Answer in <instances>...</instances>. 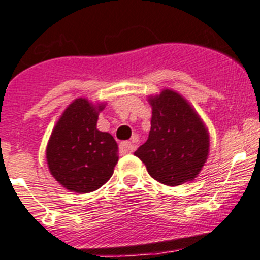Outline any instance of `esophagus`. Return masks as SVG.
I'll return each mask as SVG.
<instances>
[{"label": "esophagus", "mask_w": 260, "mask_h": 260, "mask_svg": "<svg viewBox=\"0 0 260 260\" xmlns=\"http://www.w3.org/2000/svg\"><path fill=\"white\" fill-rule=\"evenodd\" d=\"M119 149H121V151H123V153H132L133 150H134V146H133L132 142L125 141V142H121Z\"/></svg>", "instance_id": "esophagus-1"}]
</instances>
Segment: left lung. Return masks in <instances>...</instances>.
I'll use <instances>...</instances> for the list:
<instances>
[{
	"label": "left lung",
	"mask_w": 260,
	"mask_h": 260,
	"mask_svg": "<svg viewBox=\"0 0 260 260\" xmlns=\"http://www.w3.org/2000/svg\"><path fill=\"white\" fill-rule=\"evenodd\" d=\"M149 138L135 150L154 179L169 186L192 181L209 155V134L201 118L173 90L150 100Z\"/></svg>",
	"instance_id": "obj_1"
}]
</instances>
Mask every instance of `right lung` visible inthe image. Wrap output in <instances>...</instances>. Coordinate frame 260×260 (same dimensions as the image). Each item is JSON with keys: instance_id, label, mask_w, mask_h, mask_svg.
Instances as JSON below:
<instances>
[{"instance_id": "obj_1", "label": "right lung", "mask_w": 260, "mask_h": 260, "mask_svg": "<svg viewBox=\"0 0 260 260\" xmlns=\"http://www.w3.org/2000/svg\"><path fill=\"white\" fill-rule=\"evenodd\" d=\"M98 109L78 98L65 110L46 150L49 170L70 191H94L113 175L118 162L113 135L96 130Z\"/></svg>"}]
</instances>
